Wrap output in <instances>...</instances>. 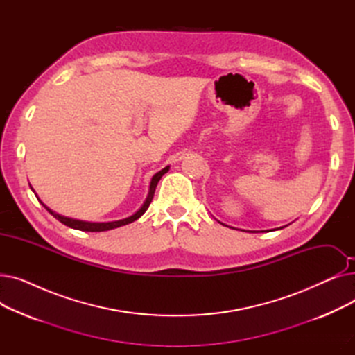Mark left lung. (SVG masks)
Segmentation results:
<instances>
[{"instance_id": "obj_1", "label": "left lung", "mask_w": 355, "mask_h": 355, "mask_svg": "<svg viewBox=\"0 0 355 355\" xmlns=\"http://www.w3.org/2000/svg\"><path fill=\"white\" fill-rule=\"evenodd\" d=\"M221 225H223V223H221ZM281 229H284V227H281ZM273 230H277V229H273ZM269 232V230H268Z\"/></svg>"}]
</instances>
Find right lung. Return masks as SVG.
I'll return each instance as SVG.
<instances>
[{
    "mask_svg": "<svg viewBox=\"0 0 355 355\" xmlns=\"http://www.w3.org/2000/svg\"><path fill=\"white\" fill-rule=\"evenodd\" d=\"M168 170H170V165H166L165 168H162L161 171H158L157 174L153 175L151 182H149L148 196H146L145 201L142 202V206H141L134 214H130V216H128V217H125V218H121V220H115V221H101V223H96V221H85V220H78V218H70V217L62 216V214H59V213L53 211L51 209H49V207L46 206V204L39 198V196L35 194V191L33 190L31 185H30V187H31V190L34 191L37 200H39V201L43 204L44 209H46L54 218H58L60 223H63L64 226H69V227L76 229V230H82V232H106V230H112V229H118V227H121V226H126V225H129V223H132V221L138 220V218L148 210L149 204H151V201H153V198H154V193H155V189H157V184H158V181L161 180V177H162L165 173H168Z\"/></svg>",
    "mask_w": 355,
    "mask_h": 355,
    "instance_id": "add662e5",
    "label": "right lung"
}]
</instances>
